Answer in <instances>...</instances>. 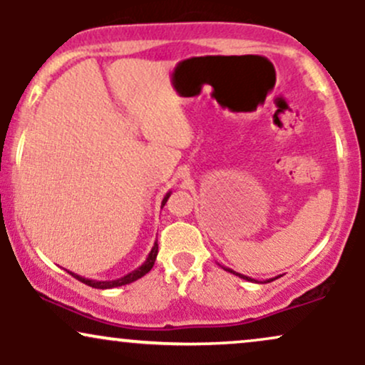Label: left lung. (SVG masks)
<instances>
[{
  "label": "left lung",
  "mask_w": 365,
  "mask_h": 365,
  "mask_svg": "<svg viewBox=\"0 0 365 365\" xmlns=\"http://www.w3.org/2000/svg\"><path fill=\"white\" fill-rule=\"evenodd\" d=\"M225 271H228V273H233V274H237L238 278H242V279H247V282H255V279H252V278H249V276H244V274H240V273H235V271L233 269H230V267H223ZM266 282H273V278L271 279H266Z\"/></svg>",
  "instance_id": "8db88e82"
}]
</instances>
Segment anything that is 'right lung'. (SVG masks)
Instances as JSON below:
<instances>
[{
	"instance_id": "1",
	"label": "right lung",
	"mask_w": 365,
	"mask_h": 365,
	"mask_svg": "<svg viewBox=\"0 0 365 365\" xmlns=\"http://www.w3.org/2000/svg\"><path fill=\"white\" fill-rule=\"evenodd\" d=\"M170 195H171V192H168V194L165 195V199H163V202H161V207L165 206L166 200H168V197H170ZM156 255H158V242H154V247H153V249H150V252H149V255H148V259H145V261H144V264H142V266L137 267V269H133L132 273H128V274L121 276V278H118V279H110V282H99V279H89V278H83V276L75 274V273H72V271H68V273L72 274L73 278H77L78 282H82V283L89 284V287H92V288H99V290H106V288L123 287V284H128V283L135 282V279H139V278H142V276H144V274H148L149 271L153 269L154 261H156Z\"/></svg>"
}]
</instances>
